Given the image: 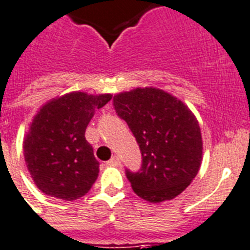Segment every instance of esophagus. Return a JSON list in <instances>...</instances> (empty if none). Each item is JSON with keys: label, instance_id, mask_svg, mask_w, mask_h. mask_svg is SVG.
<instances>
[{"label": "esophagus", "instance_id": "1", "mask_svg": "<svg viewBox=\"0 0 250 250\" xmlns=\"http://www.w3.org/2000/svg\"><path fill=\"white\" fill-rule=\"evenodd\" d=\"M108 166H119L121 165V160H119L118 156H114V157H112L109 160V161L107 162Z\"/></svg>", "mask_w": 250, "mask_h": 250}]
</instances>
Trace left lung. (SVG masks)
<instances>
[{
	"mask_svg": "<svg viewBox=\"0 0 250 250\" xmlns=\"http://www.w3.org/2000/svg\"><path fill=\"white\" fill-rule=\"evenodd\" d=\"M113 104L142 153L141 171L125 172L133 191L153 204L175 199L195 179L203 161L195 114L175 95L153 86L118 93Z\"/></svg>",
	"mask_w": 250,
	"mask_h": 250,
	"instance_id": "8db88e82",
	"label": "left lung"
}]
</instances>
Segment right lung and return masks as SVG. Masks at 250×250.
Returning <instances> with one entry per match:
<instances>
[{
	"label": "right lung",
	"mask_w": 250,
	"mask_h": 250,
	"mask_svg": "<svg viewBox=\"0 0 250 250\" xmlns=\"http://www.w3.org/2000/svg\"><path fill=\"white\" fill-rule=\"evenodd\" d=\"M112 94L70 92L41 105L25 134L26 167L45 195L65 201L88 194L99 173V162L85 140L95 109Z\"/></svg>",
	"instance_id": "1"
}]
</instances>
